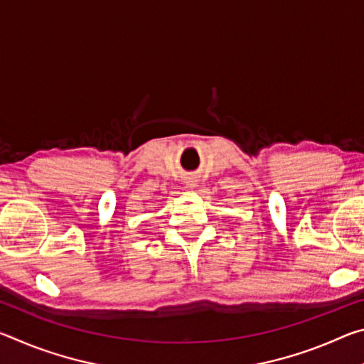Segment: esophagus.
Returning a JSON list of instances; mask_svg holds the SVG:
<instances>
[{"instance_id": "1", "label": "esophagus", "mask_w": 364, "mask_h": 364, "mask_svg": "<svg viewBox=\"0 0 364 364\" xmlns=\"http://www.w3.org/2000/svg\"><path fill=\"white\" fill-rule=\"evenodd\" d=\"M186 184H188V188H194L197 183L194 180H189V181H186Z\"/></svg>"}]
</instances>
